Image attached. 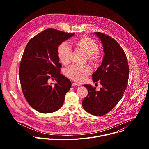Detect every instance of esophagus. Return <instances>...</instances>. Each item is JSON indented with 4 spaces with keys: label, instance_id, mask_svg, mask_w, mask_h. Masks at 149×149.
I'll return each mask as SVG.
<instances>
[{
    "label": "esophagus",
    "instance_id": "34e87169",
    "mask_svg": "<svg viewBox=\"0 0 149 149\" xmlns=\"http://www.w3.org/2000/svg\"><path fill=\"white\" fill-rule=\"evenodd\" d=\"M72 86L79 87V86H80V85H79V84H77V83H72Z\"/></svg>",
    "mask_w": 149,
    "mask_h": 149
}]
</instances>
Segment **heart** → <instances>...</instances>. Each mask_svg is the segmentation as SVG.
<instances>
[{"instance_id":"obj_1","label":"heart","mask_w":149,"mask_h":149,"mask_svg":"<svg viewBox=\"0 0 149 149\" xmlns=\"http://www.w3.org/2000/svg\"><path fill=\"white\" fill-rule=\"evenodd\" d=\"M72 44L77 48L87 54V59L90 63L95 64L99 62L101 58V53L98 51V44L94 39L87 36H82L75 40ZM58 55L63 65H68L71 62L72 50L66 42H63L59 46ZM64 73L65 76L70 79L77 82H81L85 81L87 77L91 73V70L88 65H72L68 67Z\"/></svg>"}]
</instances>
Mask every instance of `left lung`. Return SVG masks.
<instances>
[{"label": "left lung", "mask_w": 149, "mask_h": 149, "mask_svg": "<svg viewBox=\"0 0 149 149\" xmlns=\"http://www.w3.org/2000/svg\"><path fill=\"white\" fill-rule=\"evenodd\" d=\"M100 39L105 55L101 65L93 74L94 82L98 80L102 88L97 91L91 85H84L88 95L82 105L88 113L101 116L110 112L122 98L128 84L129 67L125 54L113 38L101 32H94Z\"/></svg>", "instance_id": "8db88e82"}]
</instances>
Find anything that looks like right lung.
Masks as SVG:
<instances>
[{"label":"right lung","instance_id":"1","mask_svg":"<svg viewBox=\"0 0 149 149\" xmlns=\"http://www.w3.org/2000/svg\"><path fill=\"white\" fill-rule=\"evenodd\" d=\"M75 33L48 28L28 42L20 62L19 79L24 95L35 110L51 113L63 105L71 82L60 74L59 45ZM55 79L52 85L49 80Z\"/></svg>","mask_w":149,"mask_h":149}]
</instances>
